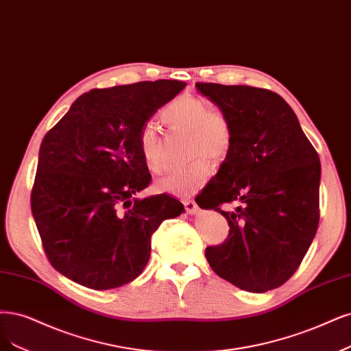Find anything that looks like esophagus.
Segmentation results:
<instances>
[{
  "label": "esophagus",
  "mask_w": 351,
  "mask_h": 351,
  "mask_svg": "<svg viewBox=\"0 0 351 351\" xmlns=\"http://www.w3.org/2000/svg\"><path fill=\"white\" fill-rule=\"evenodd\" d=\"M184 203V208H186V212L189 213V215H196L197 212H199V206H197V203L195 202V200H184L183 202Z\"/></svg>",
  "instance_id": "34e87169"
}]
</instances>
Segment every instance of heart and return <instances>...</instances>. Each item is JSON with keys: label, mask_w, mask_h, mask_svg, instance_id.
Wrapping results in <instances>:
<instances>
[{"label": "heart", "mask_w": 351, "mask_h": 351, "mask_svg": "<svg viewBox=\"0 0 351 351\" xmlns=\"http://www.w3.org/2000/svg\"><path fill=\"white\" fill-rule=\"evenodd\" d=\"M162 123L171 132L187 134L186 155L193 158L181 168L158 180L156 187L176 196L195 193L210 174V165L226 158L232 147V126L226 114L210 108L208 101L195 95H181L161 112ZM139 154L145 167L154 174H161L164 164V143L155 123H145L138 138Z\"/></svg>", "instance_id": "1"}]
</instances>
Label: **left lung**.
<instances>
[{"mask_svg": "<svg viewBox=\"0 0 351 351\" xmlns=\"http://www.w3.org/2000/svg\"><path fill=\"white\" fill-rule=\"evenodd\" d=\"M232 126V147L197 204L222 213L228 238L206 248L212 270L263 293L298 270L319 222V156L279 94L250 86L196 82ZM237 201L234 213L220 206Z\"/></svg>", "mask_w": 351, "mask_h": 351, "instance_id": "1", "label": "left lung"}]
</instances>
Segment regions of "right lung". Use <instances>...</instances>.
<instances>
[{
    "mask_svg": "<svg viewBox=\"0 0 351 351\" xmlns=\"http://www.w3.org/2000/svg\"><path fill=\"white\" fill-rule=\"evenodd\" d=\"M186 87L176 80L94 88L45 135L32 189V213L53 269L106 291L143 271L151 235L184 212L177 199H134L147 189L138 138L143 125Z\"/></svg>",
    "mask_w": 351,
    "mask_h": 351,
    "instance_id": "1",
    "label": "right lung"
}]
</instances>
